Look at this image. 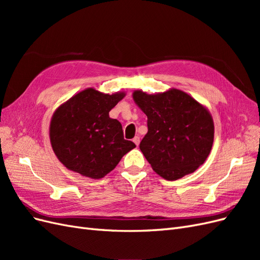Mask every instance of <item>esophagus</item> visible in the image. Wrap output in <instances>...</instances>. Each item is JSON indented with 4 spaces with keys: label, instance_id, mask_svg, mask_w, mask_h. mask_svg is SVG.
<instances>
[{
    "label": "esophagus",
    "instance_id": "1",
    "mask_svg": "<svg viewBox=\"0 0 260 260\" xmlns=\"http://www.w3.org/2000/svg\"><path fill=\"white\" fill-rule=\"evenodd\" d=\"M133 142H135V144H136L137 146H139V144H140V138H139V137H135V138H133Z\"/></svg>",
    "mask_w": 260,
    "mask_h": 260
}]
</instances>
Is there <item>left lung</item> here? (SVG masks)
Wrapping results in <instances>:
<instances>
[{
  "instance_id": "8db88e82",
  "label": "left lung",
  "mask_w": 260,
  "mask_h": 260,
  "mask_svg": "<svg viewBox=\"0 0 260 260\" xmlns=\"http://www.w3.org/2000/svg\"><path fill=\"white\" fill-rule=\"evenodd\" d=\"M132 98L147 116L148 131L140 149L156 174L178 180L205 162L215 133L205 106L175 88L155 94L137 90Z\"/></svg>"
}]
</instances>
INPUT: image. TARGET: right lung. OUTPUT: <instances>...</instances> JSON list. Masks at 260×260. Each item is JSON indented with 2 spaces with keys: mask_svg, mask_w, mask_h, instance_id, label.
Instances as JSON below:
<instances>
[{
  "mask_svg": "<svg viewBox=\"0 0 260 260\" xmlns=\"http://www.w3.org/2000/svg\"><path fill=\"white\" fill-rule=\"evenodd\" d=\"M124 96V92L106 94L88 88L56 108L50 123V141L67 169L101 179L136 147L123 139L121 123L109 117L111 109Z\"/></svg>",
  "mask_w": 260,
  "mask_h": 260,
  "instance_id": "right-lung-1",
  "label": "right lung"
}]
</instances>
